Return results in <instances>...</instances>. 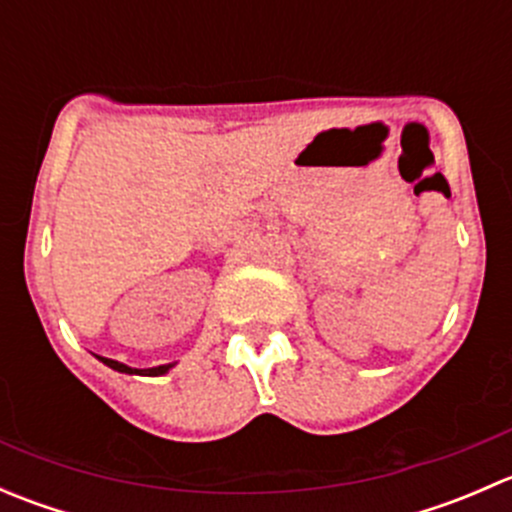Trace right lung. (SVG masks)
Returning a JSON list of instances; mask_svg holds the SVG:
<instances>
[{
  "label": "right lung",
  "mask_w": 512,
  "mask_h": 512,
  "mask_svg": "<svg viewBox=\"0 0 512 512\" xmlns=\"http://www.w3.org/2000/svg\"><path fill=\"white\" fill-rule=\"evenodd\" d=\"M101 361L106 366H111V369L116 371H123V374H146V376H160L165 374V371L170 369L173 364H163V366H153V369H131V366L121 364V361H113V359H106V356H101Z\"/></svg>",
  "instance_id": "obj_1"
}]
</instances>
